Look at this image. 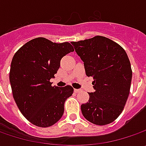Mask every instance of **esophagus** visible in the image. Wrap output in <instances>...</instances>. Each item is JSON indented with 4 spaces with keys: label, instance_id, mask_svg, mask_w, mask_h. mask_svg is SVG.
<instances>
[{
    "label": "esophagus",
    "instance_id": "esophagus-1",
    "mask_svg": "<svg viewBox=\"0 0 146 146\" xmlns=\"http://www.w3.org/2000/svg\"><path fill=\"white\" fill-rule=\"evenodd\" d=\"M74 91H75V93H78L80 92V89H77V88H76V89H74Z\"/></svg>",
    "mask_w": 146,
    "mask_h": 146
}]
</instances>
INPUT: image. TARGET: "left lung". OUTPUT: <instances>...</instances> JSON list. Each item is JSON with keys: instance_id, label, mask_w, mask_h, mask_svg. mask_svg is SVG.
Masks as SVG:
<instances>
[{"instance_id": "obj_1", "label": "left lung", "mask_w": 146, "mask_h": 146, "mask_svg": "<svg viewBox=\"0 0 146 146\" xmlns=\"http://www.w3.org/2000/svg\"><path fill=\"white\" fill-rule=\"evenodd\" d=\"M71 44L86 75L93 77L95 91L81 105L82 114L94 124H109L122 113L129 95L132 72L128 57L119 44L101 36Z\"/></svg>"}]
</instances>
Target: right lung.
<instances>
[{
    "mask_svg": "<svg viewBox=\"0 0 146 146\" xmlns=\"http://www.w3.org/2000/svg\"><path fill=\"white\" fill-rule=\"evenodd\" d=\"M74 48L70 43H53L44 37L33 39L15 53L9 71L14 101L23 115L41 127L53 125L64 113L66 100L74 92L70 85L52 86L50 79L61 59Z\"/></svg>",
    "mask_w": 146,
    "mask_h": 146,
    "instance_id": "add662e5",
    "label": "right lung"
}]
</instances>
